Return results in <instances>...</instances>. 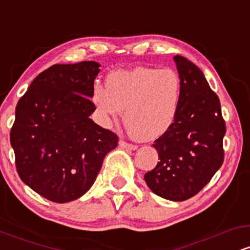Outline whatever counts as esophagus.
<instances>
[{"instance_id": "1", "label": "esophagus", "mask_w": 250, "mask_h": 250, "mask_svg": "<svg viewBox=\"0 0 250 250\" xmlns=\"http://www.w3.org/2000/svg\"><path fill=\"white\" fill-rule=\"evenodd\" d=\"M119 146L121 148H123V149H127V150H136V149H137V146L131 145V143H128V142L123 141V140H120Z\"/></svg>"}]
</instances>
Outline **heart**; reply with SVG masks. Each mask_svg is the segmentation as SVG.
<instances>
[{
    "label": "heart",
    "mask_w": 250,
    "mask_h": 250,
    "mask_svg": "<svg viewBox=\"0 0 250 250\" xmlns=\"http://www.w3.org/2000/svg\"><path fill=\"white\" fill-rule=\"evenodd\" d=\"M181 96L182 83L174 70L136 67L109 74L107 88L95 84L91 101L103 123L117 122L125 110L130 134L141 141H151L174 125Z\"/></svg>",
    "instance_id": "obj_1"
}]
</instances>
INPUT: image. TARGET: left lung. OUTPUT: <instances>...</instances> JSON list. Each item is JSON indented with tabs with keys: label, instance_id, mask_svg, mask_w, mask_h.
<instances>
[{
	"label": "left lung",
	"instance_id": "left-lung-1",
	"mask_svg": "<svg viewBox=\"0 0 250 250\" xmlns=\"http://www.w3.org/2000/svg\"><path fill=\"white\" fill-rule=\"evenodd\" d=\"M182 83L180 108L171 128L155 141L159 160L145 175L153 193L170 201L193 197L211 180L223 162L226 123L220 100L193 62L175 55Z\"/></svg>",
	"mask_w": 250,
	"mask_h": 250
}]
</instances>
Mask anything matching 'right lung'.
I'll return each instance as SVG.
<instances>
[{"instance_id":"obj_1","label":"right lung","mask_w":250,"mask_h":250,"mask_svg":"<svg viewBox=\"0 0 250 250\" xmlns=\"http://www.w3.org/2000/svg\"><path fill=\"white\" fill-rule=\"evenodd\" d=\"M100 63L54 64L31 82L16 105L10 143L16 169L28 187L47 200L65 203L95 182L117 135L90 119L94 80Z\"/></svg>"}]
</instances>
